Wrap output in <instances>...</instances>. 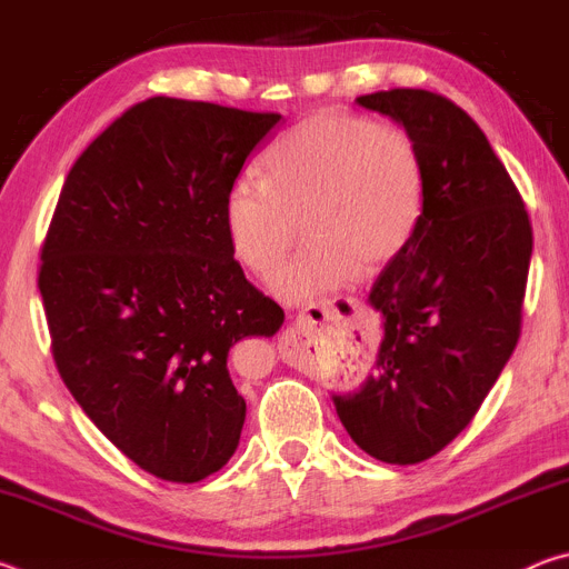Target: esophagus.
Listing matches in <instances>:
<instances>
[{"label": "esophagus", "instance_id": "1", "mask_svg": "<svg viewBox=\"0 0 569 569\" xmlns=\"http://www.w3.org/2000/svg\"><path fill=\"white\" fill-rule=\"evenodd\" d=\"M336 308L331 303H308L306 308L296 313V329L298 331H313L316 326H323L333 321Z\"/></svg>", "mask_w": 569, "mask_h": 569}]
</instances>
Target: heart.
Instances as JSON below:
<instances>
[{
    "label": "heart",
    "mask_w": 569,
    "mask_h": 569,
    "mask_svg": "<svg viewBox=\"0 0 569 569\" xmlns=\"http://www.w3.org/2000/svg\"><path fill=\"white\" fill-rule=\"evenodd\" d=\"M263 178L230 186L223 220L230 250L263 276L303 223L308 243L271 276L288 303H313L407 250L419 228L423 172L411 134L393 122L319 110L271 142Z\"/></svg>",
    "instance_id": "heart-1"
}]
</instances>
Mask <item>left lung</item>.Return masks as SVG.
Segmentation results:
<instances>
[{
    "label": "left lung",
    "instance_id": "1",
    "mask_svg": "<svg viewBox=\"0 0 569 569\" xmlns=\"http://www.w3.org/2000/svg\"><path fill=\"white\" fill-rule=\"evenodd\" d=\"M356 102L411 134L423 206L369 296L383 313L377 373L333 403L366 455L419 465L467 429L515 351L532 223L487 134L445 94L397 88Z\"/></svg>",
    "mask_w": 569,
    "mask_h": 569
}]
</instances>
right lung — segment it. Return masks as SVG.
I'll list each match as a JSON object with an SVG mask.
<instances>
[{
	"mask_svg": "<svg viewBox=\"0 0 569 569\" xmlns=\"http://www.w3.org/2000/svg\"><path fill=\"white\" fill-rule=\"evenodd\" d=\"M278 112L150 98L94 138L42 243L57 371L124 457L192 485L233 457L246 401L228 351L283 308L243 276L223 206Z\"/></svg>",
	"mask_w": 569,
	"mask_h": 569,
	"instance_id": "add662e5",
	"label": "right lung"
}]
</instances>
